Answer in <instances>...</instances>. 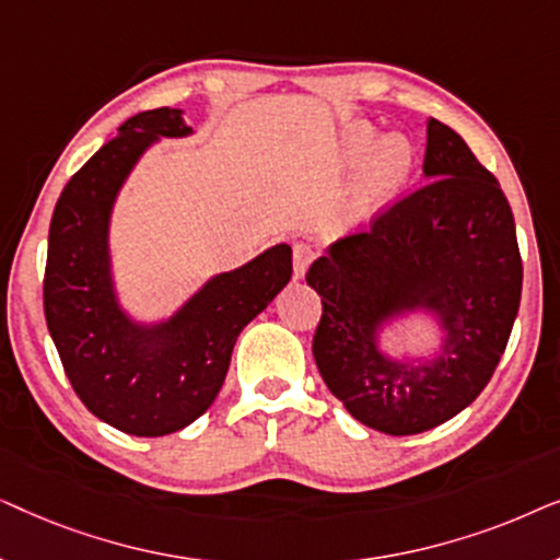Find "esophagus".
Listing matches in <instances>:
<instances>
[{
	"label": "esophagus",
	"instance_id": "esophagus-1",
	"mask_svg": "<svg viewBox=\"0 0 560 560\" xmlns=\"http://www.w3.org/2000/svg\"><path fill=\"white\" fill-rule=\"evenodd\" d=\"M313 259H316V252H313L311 244L298 242L293 247V267H295V278H305L308 267Z\"/></svg>",
	"mask_w": 560,
	"mask_h": 560
}]
</instances>
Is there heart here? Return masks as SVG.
Listing matches in <instances>:
<instances>
[{"label": "heart", "mask_w": 560, "mask_h": 560, "mask_svg": "<svg viewBox=\"0 0 560 560\" xmlns=\"http://www.w3.org/2000/svg\"><path fill=\"white\" fill-rule=\"evenodd\" d=\"M341 155L347 165H359L357 201L359 211L372 217L385 209L408 180L412 171V148L402 135L389 132L377 140L370 121H349L341 135Z\"/></svg>", "instance_id": "b5f03b06"}]
</instances>
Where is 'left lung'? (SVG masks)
Segmentation results:
<instances>
[{
    "label": "left lung",
    "instance_id": "8db88e82",
    "mask_svg": "<svg viewBox=\"0 0 560 560\" xmlns=\"http://www.w3.org/2000/svg\"><path fill=\"white\" fill-rule=\"evenodd\" d=\"M423 180L372 232L331 244L308 270L324 316L313 357L351 418L387 435L431 431L477 400L517 318L523 262L500 183L469 144L428 119ZM423 319L436 341L389 350Z\"/></svg>",
    "mask_w": 560,
    "mask_h": 560
}]
</instances>
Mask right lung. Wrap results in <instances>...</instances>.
I'll list each match as a JSON object with an SVG mask.
<instances>
[{"mask_svg":"<svg viewBox=\"0 0 560 560\" xmlns=\"http://www.w3.org/2000/svg\"><path fill=\"white\" fill-rule=\"evenodd\" d=\"M183 109L129 117L68 180L50 221L43 301L48 331L75 395L121 433L158 439L194 423L217 400L236 336L293 275L280 242L217 272L167 316L140 318L114 278L112 217L144 152L163 137L194 135Z\"/></svg>","mask_w":560,"mask_h":560,"instance_id":"1","label":"right lung"}]
</instances>
